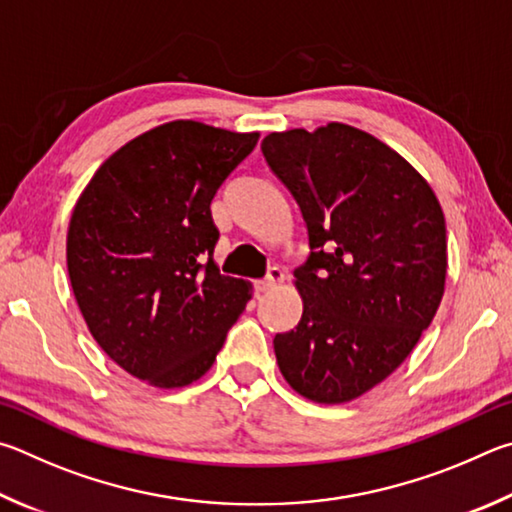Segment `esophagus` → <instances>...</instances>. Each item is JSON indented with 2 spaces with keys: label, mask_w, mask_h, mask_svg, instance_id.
<instances>
[{
  "label": "esophagus",
  "mask_w": 512,
  "mask_h": 512,
  "mask_svg": "<svg viewBox=\"0 0 512 512\" xmlns=\"http://www.w3.org/2000/svg\"><path fill=\"white\" fill-rule=\"evenodd\" d=\"M281 283H283V272L279 270V267H272V270L267 272L265 279L254 283V288H256V292H272L279 288Z\"/></svg>",
  "instance_id": "34e87169"
}]
</instances>
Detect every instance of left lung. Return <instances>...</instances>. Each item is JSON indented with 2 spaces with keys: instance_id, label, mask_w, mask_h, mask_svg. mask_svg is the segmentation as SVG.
<instances>
[{
  "instance_id": "obj_1",
  "label": "left lung",
  "mask_w": 512,
  "mask_h": 512,
  "mask_svg": "<svg viewBox=\"0 0 512 512\" xmlns=\"http://www.w3.org/2000/svg\"><path fill=\"white\" fill-rule=\"evenodd\" d=\"M267 164L290 188L310 238L294 272L297 328L274 337L285 382L344 405L387 380L441 306L445 215L409 161L346 123L267 134Z\"/></svg>"
}]
</instances>
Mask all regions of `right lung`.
Returning a JSON list of instances; mask_svg holds the SVG:
<instances>
[{
    "mask_svg": "<svg viewBox=\"0 0 512 512\" xmlns=\"http://www.w3.org/2000/svg\"><path fill=\"white\" fill-rule=\"evenodd\" d=\"M258 132L179 119L107 157L71 213L67 272L89 333L112 362L157 389L188 387L251 299L222 276L211 200Z\"/></svg>",
    "mask_w": 512,
    "mask_h": 512,
    "instance_id": "right-lung-1",
    "label": "right lung"
}]
</instances>
